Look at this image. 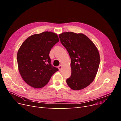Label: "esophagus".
<instances>
[{"mask_svg":"<svg viewBox=\"0 0 121 121\" xmlns=\"http://www.w3.org/2000/svg\"><path fill=\"white\" fill-rule=\"evenodd\" d=\"M58 69H59V71H61V69H62V65H60L59 66Z\"/></svg>","mask_w":121,"mask_h":121,"instance_id":"1","label":"esophagus"}]
</instances>
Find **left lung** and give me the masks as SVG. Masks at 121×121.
Wrapping results in <instances>:
<instances>
[{
	"label": "left lung",
	"mask_w": 121,
	"mask_h": 121,
	"mask_svg": "<svg viewBox=\"0 0 121 121\" xmlns=\"http://www.w3.org/2000/svg\"><path fill=\"white\" fill-rule=\"evenodd\" d=\"M59 36L71 58L72 74L67 79V83L73 90L83 89L96 77L100 63L99 50L89 38L82 33L68 32Z\"/></svg>",
	"instance_id": "obj_1"
}]
</instances>
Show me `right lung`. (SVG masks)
I'll list each match as a JSON object with an SVG mask.
<instances>
[{"instance_id": "add662e5", "label": "right lung", "mask_w": 121, "mask_h": 121, "mask_svg": "<svg viewBox=\"0 0 121 121\" xmlns=\"http://www.w3.org/2000/svg\"><path fill=\"white\" fill-rule=\"evenodd\" d=\"M59 41L57 34L46 31L29 36L22 43L17 53L18 69L28 85L41 88L58 71L50 64L49 54L51 49Z\"/></svg>"}]
</instances>
